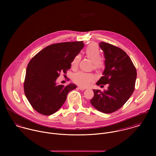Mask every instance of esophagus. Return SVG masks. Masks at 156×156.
I'll return each mask as SVG.
<instances>
[{
	"label": "esophagus",
	"mask_w": 156,
	"mask_h": 156,
	"mask_svg": "<svg viewBox=\"0 0 156 156\" xmlns=\"http://www.w3.org/2000/svg\"><path fill=\"white\" fill-rule=\"evenodd\" d=\"M77 88H78L79 89H80V90H82L86 89V88H84V87H80V86L77 87Z\"/></svg>",
	"instance_id": "esophagus-1"
}]
</instances>
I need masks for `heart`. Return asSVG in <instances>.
Here are the masks:
<instances>
[{"label": "heart", "mask_w": 156, "mask_h": 156, "mask_svg": "<svg viewBox=\"0 0 156 156\" xmlns=\"http://www.w3.org/2000/svg\"><path fill=\"white\" fill-rule=\"evenodd\" d=\"M87 58L90 59L93 63V68L95 70L100 71L105 66V61L101 58V51L98 46L95 43H91L86 48L85 51ZM80 55H76L72 61L71 66L73 68L77 67L80 61ZM73 81L77 85L82 87H88L94 80V76L91 73H87L79 71L74 74L73 77Z\"/></svg>", "instance_id": "heart-1"}]
</instances>
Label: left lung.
Instances as JSON below:
<instances>
[{"label": "left lung", "instance_id": "1", "mask_svg": "<svg viewBox=\"0 0 156 156\" xmlns=\"http://www.w3.org/2000/svg\"><path fill=\"white\" fill-rule=\"evenodd\" d=\"M105 69L97 85L108 84V90L93 89L91 105L98 111L111 113L120 109L133 92L137 76L136 68L127 54L113 45L101 42Z\"/></svg>", "mask_w": 156, "mask_h": 156}]
</instances>
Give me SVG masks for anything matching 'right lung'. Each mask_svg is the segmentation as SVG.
I'll return each instance as SVG.
<instances>
[{
    "mask_svg": "<svg viewBox=\"0 0 156 156\" xmlns=\"http://www.w3.org/2000/svg\"><path fill=\"white\" fill-rule=\"evenodd\" d=\"M84 46L83 41L50 45L35 55L29 62L24 82L25 95L32 107L44 115L58 111L65 103L68 92L76 85H58L61 72L66 73L73 58Z\"/></svg>",
    "mask_w": 156,
    "mask_h": 156,
    "instance_id": "add662e5",
    "label": "right lung"
}]
</instances>
